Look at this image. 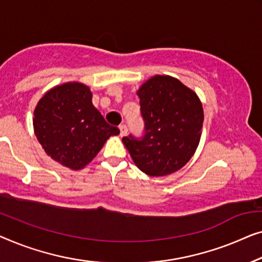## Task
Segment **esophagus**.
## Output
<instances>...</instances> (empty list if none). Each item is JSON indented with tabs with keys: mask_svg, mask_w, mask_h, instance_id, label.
<instances>
[{
	"mask_svg": "<svg viewBox=\"0 0 262 262\" xmlns=\"http://www.w3.org/2000/svg\"><path fill=\"white\" fill-rule=\"evenodd\" d=\"M127 132H128V129H127V127L124 126V124H122V126H120V135L121 136L126 135Z\"/></svg>",
	"mask_w": 262,
	"mask_h": 262,
	"instance_id": "obj_1",
	"label": "esophagus"
}]
</instances>
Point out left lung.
<instances>
[{
  "instance_id": "8db88e82",
  "label": "left lung",
  "mask_w": 262,
  "mask_h": 262,
  "mask_svg": "<svg viewBox=\"0 0 262 262\" xmlns=\"http://www.w3.org/2000/svg\"><path fill=\"white\" fill-rule=\"evenodd\" d=\"M145 134L122 138L143 173L167 176L196 152L203 127V106L196 93L171 76H154L138 90Z\"/></svg>"
}]
</instances>
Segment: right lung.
<instances>
[{
	"mask_svg": "<svg viewBox=\"0 0 262 262\" xmlns=\"http://www.w3.org/2000/svg\"><path fill=\"white\" fill-rule=\"evenodd\" d=\"M91 98L84 84L65 83L47 91L34 110L33 126L40 145L53 160L75 171L85 167L110 136L120 134Z\"/></svg>",
	"mask_w": 262,
	"mask_h": 262,
	"instance_id": "1",
	"label": "right lung"
}]
</instances>
